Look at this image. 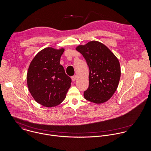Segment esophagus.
<instances>
[{"label":"esophagus","instance_id":"esophagus-1","mask_svg":"<svg viewBox=\"0 0 151 151\" xmlns=\"http://www.w3.org/2000/svg\"><path fill=\"white\" fill-rule=\"evenodd\" d=\"M71 79H72V81H75L76 80V79H77V76L76 75H74V76H72L71 77Z\"/></svg>","mask_w":151,"mask_h":151}]
</instances>
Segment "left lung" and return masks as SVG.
<instances>
[{"mask_svg":"<svg viewBox=\"0 0 151 151\" xmlns=\"http://www.w3.org/2000/svg\"><path fill=\"white\" fill-rule=\"evenodd\" d=\"M76 50L82 54L89 68L86 100L96 104L107 101L117 90L120 79V64L116 56L103 43L91 41L79 45Z\"/></svg>","mask_w":151,"mask_h":151,"instance_id":"1","label":"left lung"}]
</instances>
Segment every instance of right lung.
<instances>
[{
  "label": "right lung",
  "instance_id": "obj_1",
  "mask_svg": "<svg viewBox=\"0 0 151 151\" xmlns=\"http://www.w3.org/2000/svg\"><path fill=\"white\" fill-rule=\"evenodd\" d=\"M64 48L47 47L34 57L27 73L29 91L36 102L47 107L59 105L70 87L71 79L60 64Z\"/></svg>",
  "mask_w": 151,
  "mask_h": 151
}]
</instances>
